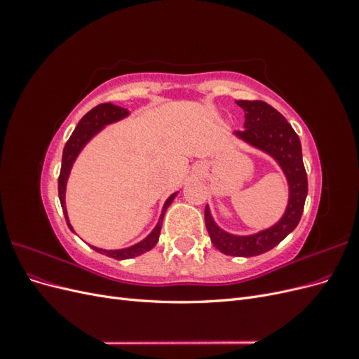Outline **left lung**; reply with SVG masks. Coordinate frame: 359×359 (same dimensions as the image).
I'll use <instances>...</instances> for the list:
<instances>
[{"instance_id": "obj_1", "label": "left lung", "mask_w": 359, "mask_h": 359, "mask_svg": "<svg viewBox=\"0 0 359 359\" xmlns=\"http://www.w3.org/2000/svg\"><path fill=\"white\" fill-rule=\"evenodd\" d=\"M245 115L244 130L233 133L268 156L283 170L289 186V201L281 219L268 229L253 235H232L223 231L212 219L210 206H205V224L211 243L217 250L229 256L250 257L269 252L298 226L306 203L309 184L302 163V149L295 130L273 106L260 100H236Z\"/></svg>"}]
</instances>
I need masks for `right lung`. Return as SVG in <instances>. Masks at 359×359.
<instances>
[{
	"mask_svg": "<svg viewBox=\"0 0 359 359\" xmlns=\"http://www.w3.org/2000/svg\"><path fill=\"white\" fill-rule=\"evenodd\" d=\"M128 111L124 109L121 106H116L112 103H102L99 106L93 107V109L85 114L82 116L81 121L76 126L74 132L72 133L70 139L67 140L66 147H64L62 151V163H61V172H60V178H58V196H60V202H61V208L64 212V217H66V222L70 227V231H73V227L69 222V215H67V208H66V186H67V180L70 175V170L74 160L78 158L79 153L83 149V147L90 142V140L100 132L102 128H104L106 126H109L112 123L119 121V119H123L126 116H128ZM178 194L173 193L168 198V201L163 205V210L160 214V219L156 224V227L153 229L145 240H142L140 243L132 245V247H127V248H119V250H104V248H99V247H94L91 245V248H94L95 252H99L102 255H106L109 257L118 259V260H123V259H132L136 257L139 255H144L145 252H149L151 248H153L157 241H158V236H160V231H161V223H163V217H165L166 210L169 208V205L175 199V196ZM74 232V231H73Z\"/></svg>",
	"mask_w": 359,
	"mask_h": 359,
	"instance_id": "add662e5",
	"label": "right lung"
}]
</instances>
